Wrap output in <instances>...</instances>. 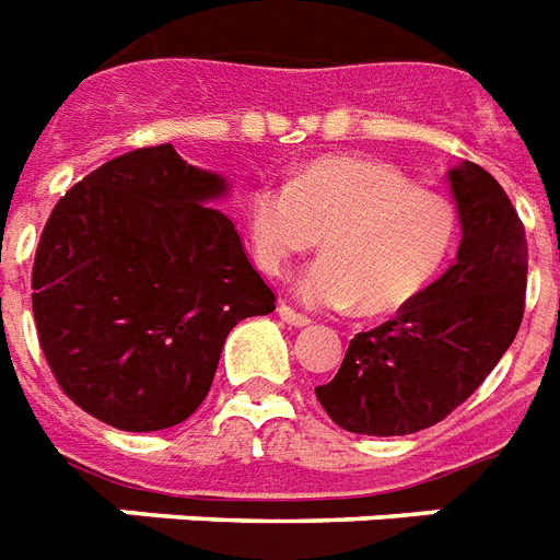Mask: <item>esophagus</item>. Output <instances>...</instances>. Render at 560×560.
Returning a JSON list of instances; mask_svg holds the SVG:
<instances>
[{"label": "esophagus", "instance_id": "1", "mask_svg": "<svg viewBox=\"0 0 560 560\" xmlns=\"http://www.w3.org/2000/svg\"><path fill=\"white\" fill-rule=\"evenodd\" d=\"M277 315H280V320H283V324L298 326V329H303V326L312 324V320H308L306 315H301V312H294V308L285 306V303H280V306H277Z\"/></svg>", "mask_w": 560, "mask_h": 560}]
</instances>
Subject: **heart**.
Wrapping results in <instances>:
<instances>
[{"label":"heart","mask_w":560,"mask_h":560,"mask_svg":"<svg viewBox=\"0 0 560 560\" xmlns=\"http://www.w3.org/2000/svg\"><path fill=\"white\" fill-rule=\"evenodd\" d=\"M248 228L259 268L275 277L324 240V257L298 280L306 306L358 303L364 315H390L410 306L448 266L459 210L393 164L329 155L289 185H259L248 199Z\"/></svg>","instance_id":"b5f03b06"}]
</instances>
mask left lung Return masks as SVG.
Listing matches in <instances>:
<instances>
[{"instance_id": "left-lung-1", "label": "left lung", "mask_w": 560, "mask_h": 560, "mask_svg": "<svg viewBox=\"0 0 560 560\" xmlns=\"http://www.w3.org/2000/svg\"><path fill=\"white\" fill-rule=\"evenodd\" d=\"M459 210L454 266L387 324L355 335L341 370L315 387L335 424L405 436L463 405L512 347L526 294V234L498 178L480 164L448 170Z\"/></svg>"}]
</instances>
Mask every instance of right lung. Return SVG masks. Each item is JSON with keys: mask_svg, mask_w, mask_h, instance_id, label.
<instances>
[{"mask_svg": "<svg viewBox=\"0 0 560 560\" xmlns=\"http://www.w3.org/2000/svg\"><path fill=\"white\" fill-rule=\"evenodd\" d=\"M225 176L173 144L106 161L62 196L34 259V320L54 378L118 431H164L208 396L228 332L275 312Z\"/></svg>", "mask_w": 560, "mask_h": 560, "instance_id": "obj_1", "label": "right lung"}]
</instances>
